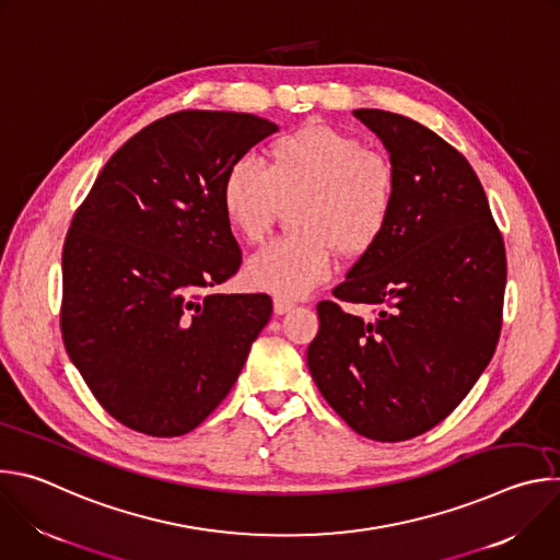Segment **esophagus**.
I'll return each mask as SVG.
<instances>
[{
    "label": "esophagus",
    "instance_id": "esophagus-1",
    "mask_svg": "<svg viewBox=\"0 0 560 560\" xmlns=\"http://www.w3.org/2000/svg\"><path fill=\"white\" fill-rule=\"evenodd\" d=\"M272 303H275V312L277 314H285V312H290L294 307V301H290L285 296H275Z\"/></svg>",
    "mask_w": 560,
    "mask_h": 560
}]
</instances>
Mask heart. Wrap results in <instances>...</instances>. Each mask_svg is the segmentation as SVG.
<instances>
[{
    "instance_id": "b5f03b06",
    "label": "heart",
    "mask_w": 560,
    "mask_h": 560,
    "mask_svg": "<svg viewBox=\"0 0 560 560\" xmlns=\"http://www.w3.org/2000/svg\"><path fill=\"white\" fill-rule=\"evenodd\" d=\"M299 197V232L275 238L246 264V279L257 290L303 296L332 275L337 250L368 253L392 219L396 171L387 154L357 135L310 124L277 137L264 166L238 156L221 179L223 214L248 244H259L279 206Z\"/></svg>"
}]
</instances>
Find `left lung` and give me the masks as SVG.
Masks as SVG:
<instances>
[{
	"instance_id": "8db88e82",
	"label": "left lung",
	"mask_w": 560,
	"mask_h": 560,
	"mask_svg": "<svg viewBox=\"0 0 560 560\" xmlns=\"http://www.w3.org/2000/svg\"><path fill=\"white\" fill-rule=\"evenodd\" d=\"M354 117L389 152L396 206L335 301H318L307 368L354 432L394 443L447 419L488 368L508 259L486 190L454 145L404 115L361 108ZM341 302L370 304L373 316Z\"/></svg>"
}]
</instances>
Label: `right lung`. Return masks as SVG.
Listing matches in <instances>:
<instances>
[{"mask_svg": "<svg viewBox=\"0 0 560 560\" xmlns=\"http://www.w3.org/2000/svg\"><path fill=\"white\" fill-rule=\"evenodd\" d=\"M277 130L250 113L166 115L108 159L74 210L61 339L100 406L135 432L168 439L203 423L270 322L268 294L212 288L242 266L221 179Z\"/></svg>", "mask_w": 560, "mask_h": 560, "instance_id": "add662e5", "label": "right lung"}]
</instances>
